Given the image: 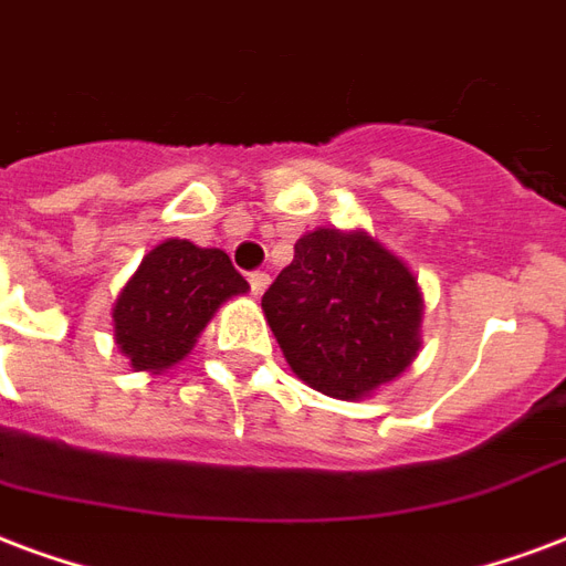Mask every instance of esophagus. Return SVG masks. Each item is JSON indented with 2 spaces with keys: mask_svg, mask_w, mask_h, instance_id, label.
Wrapping results in <instances>:
<instances>
[{
  "mask_svg": "<svg viewBox=\"0 0 566 566\" xmlns=\"http://www.w3.org/2000/svg\"><path fill=\"white\" fill-rule=\"evenodd\" d=\"M249 284H251V294L254 296H261L266 287H270V272H263V270H254L249 275Z\"/></svg>",
  "mask_w": 566,
  "mask_h": 566,
  "instance_id": "obj_1",
  "label": "esophagus"
}]
</instances>
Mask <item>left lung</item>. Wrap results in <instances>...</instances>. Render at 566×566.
Returning <instances> with one entry per match:
<instances>
[{"mask_svg": "<svg viewBox=\"0 0 566 566\" xmlns=\"http://www.w3.org/2000/svg\"><path fill=\"white\" fill-rule=\"evenodd\" d=\"M261 305L296 378L333 399H363L396 380L422 345L420 284L363 230L300 237Z\"/></svg>", "mask_w": 566, "mask_h": 566, "instance_id": "8db88e82", "label": "left lung"}]
</instances>
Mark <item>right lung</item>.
I'll return each instance as SVG.
<instances>
[{
    "label": "right lung",
    "mask_w": 566,
    "mask_h": 566,
    "mask_svg": "<svg viewBox=\"0 0 566 566\" xmlns=\"http://www.w3.org/2000/svg\"><path fill=\"white\" fill-rule=\"evenodd\" d=\"M249 282L221 249L165 240L146 254L113 303V338L134 371H165L191 347L221 303Z\"/></svg>",
    "instance_id": "right-lung-1"
}]
</instances>
